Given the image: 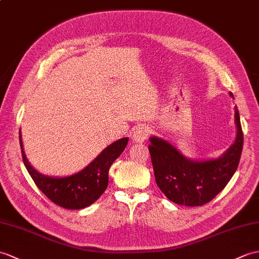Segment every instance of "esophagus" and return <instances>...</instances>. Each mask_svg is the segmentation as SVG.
I'll return each mask as SVG.
<instances>
[{
  "mask_svg": "<svg viewBox=\"0 0 259 259\" xmlns=\"http://www.w3.org/2000/svg\"><path fill=\"white\" fill-rule=\"evenodd\" d=\"M150 136V130L147 125H140V127L136 128L134 135H132V139L136 142H142L147 139Z\"/></svg>",
  "mask_w": 259,
  "mask_h": 259,
  "instance_id": "obj_1",
  "label": "esophagus"
}]
</instances>
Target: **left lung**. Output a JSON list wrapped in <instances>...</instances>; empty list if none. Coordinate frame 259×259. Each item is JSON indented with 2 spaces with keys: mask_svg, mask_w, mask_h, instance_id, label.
Here are the masks:
<instances>
[{
  "mask_svg": "<svg viewBox=\"0 0 259 259\" xmlns=\"http://www.w3.org/2000/svg\"><path fill=\"white\" fill-rule=\"evenodd\" d=\"M233 97V94L230 93ZM237 137L233 146L216 160L191 161L172 144L152 137L149 151L155 182L170 201L186 206H202L212 201L235 173L242 154L244 136L235 107Z\"/></svg>",
  "mask_w": 259,
  "mask_h": 259,
  "instance_id": "1",
  "label": "left lung"
}]
</instances>
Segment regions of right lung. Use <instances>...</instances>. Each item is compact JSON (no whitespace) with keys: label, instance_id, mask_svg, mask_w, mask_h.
<instances>
[{"label":"right lung","instance_id":"obj_1","mask_svg":"<svg viewBox=\"0 0 259 259\" xmlns=\"http://www.w3.org/2000/svg\"><path fill=\"white\" fill-rule=\"evenodd\" d=\"M128 138H122L107 147L85 169L66 178H51L34 170L28 163L23 150L20 131L22 158L26 170L37 188L47 198L58 206L67 209H80L89 206L100 197L108 186V172L111 164L127 147Z\"/></svg>","mask_w":259,"mask_h":259}]
</instances>
